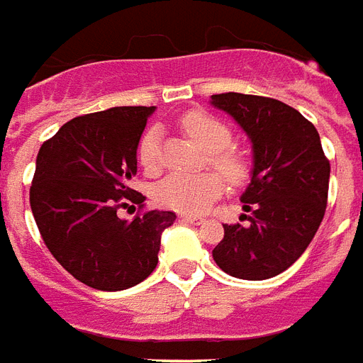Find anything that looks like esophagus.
<instances>
[{"label": "esophagus", "mask_w": 363, "mask_h": 363, "mask_svg": "<svg viewBox=\"0 0 363 363\" xmlns=\"http://www.w3.org/2000/svg\"><path fill=\"white\" fill-rule=\"evenodd\" d=\"M179 220H182V222L195 223V225H199V223L204 222L203 216H193V214H182V216H179Z\"/></svg>", "instance_id": "1"}]
</instances>
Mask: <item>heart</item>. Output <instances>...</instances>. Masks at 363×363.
I'll use <instances>...</instances> for the list:
<instances>
[{"label":"heart","mask_w":363,"mask_h":363,"mask_svg":"<svg viewBox=\"0 0 363 363\" xmlns=\"http://www.w3.org/2000/svg\"><path fill=\"white\" fill-rule=\"evenodd\" d=\"M185 133L197 141L204 151L211 152L208 160L231 185H241L249 178V160L241 152L228 149L231 145L230 128L204 113H189L182 120ZM138 159L147 174H157L160 168V132L149 128L141 135ZM223 193V179L216 172L203 174H172L157 185L155 201L184 214H199Z\"/></svg>","instance_id":"1"}]
</instances>
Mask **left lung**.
<instances>
[{
	"instance_id": "obj_1",
	"label": "left lung",
	"mask_w": 363,
	"mask_h": 363,
	"mask_svg": "<svg viewBox=\"0 0 363 363\" xmlns=\"http://www.w3.org/2000/svg\"><path fill=\"white\" fill-rule=\"evenodd\" d=\"M252 143V178L243 193L249 225H223L214 262L225 274L262 281L293 266L312 243L327 206L329 160L320 133L296 108L262 95L218 94Z\"/></svg>"
}]
</instances>
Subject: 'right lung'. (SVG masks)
Wrapping results in <instances>:
<instances>
[{
  "instance_id": "right-lung-1",
  "label": "right lung",
  "mask_w": 363,
  "mask_h": 363,
  "mask_svg": "<svg viewBox=\"0 0 363 363\" xmlns=\"http://www.w3.org/2000/svg\"><path fill=\"white\" fill-rule=\"evenodd\" d=\"M155 107H113L76 116L43 141L30 206L49 252L78 281L124 291L152 274L160 235L176 214L145 211L132 222L118 208L145 197L130 187L138 145Z\"/></svg>"
}]
</instances>
